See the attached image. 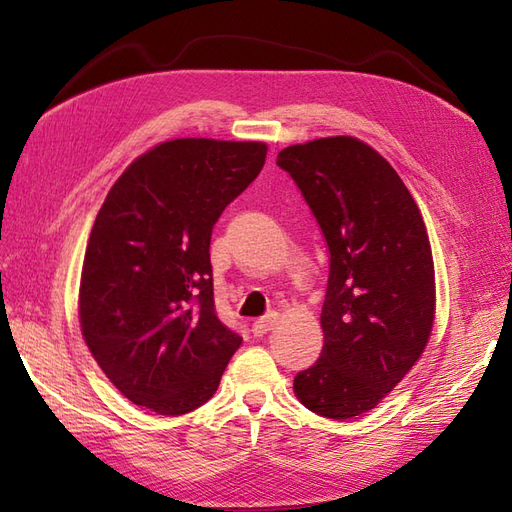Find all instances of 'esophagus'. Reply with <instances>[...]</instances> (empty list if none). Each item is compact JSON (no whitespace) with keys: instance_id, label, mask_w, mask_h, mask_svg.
<instances>
[{"instance_id":"obj_1","label":"esophagus","mask_w":512,"mask_h":512,"mask_svg":"<svg viewBox=\"0 0 512 512\" xmlns=\"http://www.w3.org/2000/svg\"><path fill=\"white\" fill-rule=\"evenodd\" d=\"M275 320H277V314H275V312H271V314H267V316L258 318V320L252 324V333H254L256 337H262V335H265L267 331H271V329H273Z\"/></svg>"}]
</instances>
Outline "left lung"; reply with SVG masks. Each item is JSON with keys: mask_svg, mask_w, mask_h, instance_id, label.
I'll list each match as a JSON object with an SVG mask.
<instances>
[{"mask_svg": "<svg viewBox=\"0 0 512 512\" xmlns=\"http://www.w3.org/2000/svg\"><path fill=\"white\" fill-rule=\"evenodd\" d=\"M329 247L320 359L294 376V395L327 418L376 408L423 354L436 277L412 194L378 151L352 136L277 153Z\"/></svg>", "mask_w": 512, "mask_h": 512, "instance_id": "8db88e82", "label": "left lung"}]
</instances>
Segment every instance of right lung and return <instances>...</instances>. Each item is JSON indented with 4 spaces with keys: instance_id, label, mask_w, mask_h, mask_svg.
Segmentation results:
<instances>
[{
    "instance_id": "add662e5",
    "label": "right lung",
    "mask_w": 512,
    "mask_h": 512,
    "mask_svg": "<svg viewBox=\"0 0 512 512\" xmlns=\"http://www.w3.org/2000/svg\"><path fill=\"white\" fill-rule=\"evenodd\" d=\"M265 143L177 138L132 162L91 228L81 329L106 378L164 416L218 391L241 335L215 314L211 232L265 166Z\"/></svg>"
}]
</instances>
